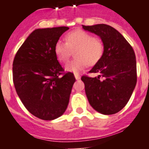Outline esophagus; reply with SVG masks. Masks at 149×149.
<instances>
[{
  "instance_id": "obj_1",
  "label": "esophagus",
  "mask_w": 149,
  "mask_h": 149,
  "mask_svg": "<svg viewBox=\"0 0 149 149\" xmlns=\"http://www.w3.org/2000/svg\"><path fill=\"white\" fill-rule=\"evenodd\" d=\"M74 77H75L76 80H80L81 79V76L79 75L78 74H74Z\"/></svg>"
}]
</instances>
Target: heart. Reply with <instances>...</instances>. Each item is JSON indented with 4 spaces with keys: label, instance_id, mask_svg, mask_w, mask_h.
I'll return each instance as SVG.
<instances>
[{
    "label": "heart",
    "instance_id": "1",
    "mask_svg": "<svg viewBox=\"0 0 149 149\" xmlns=\"http://www.w3.org/2000/svg\"><path fill=\"white\" fill-rule=\"evenodd\" d=\"M65 42L57 41L54 45V53L61 63H66L74 51L76 59L65 65V70L77 74L89 65L99 61L104 53L101 41L89 33L83 30H76L65 35Z\"/></svg>",
    "mask_w": 149,
    "mask_h": 149
}]
</instances>
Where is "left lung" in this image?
I'll use <instances>...</instances> for the list:
<instances>
[{"instance_id":"1","label":"left lung","mask_w":149,"mask_h":149,"mask_svg":"<svg viewBox=\"0 0 149 149\" xmlns=\"http://www.w3.org/2000/svg\"><path fill=\"white\" fill-rule=\"evenodd\" d=\"M83 26L86 31L101 38L104 45L101 58L90 73L98 77H81L89 104L104 115L120 111L127 104L136 84V62L133 48L123 36L110 25ZM104 79L100 80V77Z\"/></svg>"}]
</instances>
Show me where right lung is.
Here are the masks:
<instances>
[{
    "label": "right lung",
    "instance_id": "right-lung-1",
    "mask_svg": "<svg viewBox=\"0 0 149 149\" xmlns=\"http://www.w3.org/2000/svg\"><path fill=\"white\" fill-rule=\"evenodd\" d=\"M68 27L33 30L17 51L13 64V83L18 97L30 113L54 120L66 110L75 78L63 68L54 45Z\"/></svg>",
    "mask_w": 149,
    "mask_h": 149
}]
</instances>
